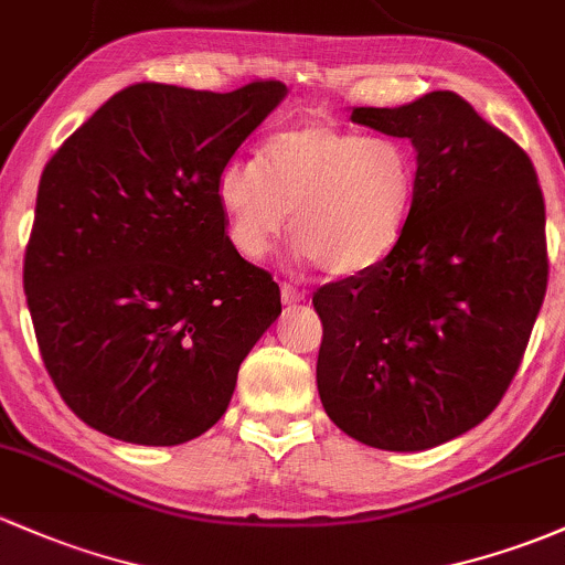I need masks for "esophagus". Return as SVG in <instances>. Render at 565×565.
Segmentation results:
<instances>
[{"label": "esophagus", "mask_w": 565, "mask_h": 565, "mask_svg": "<svg viewBox=\"0 0 565 565\" xmlns=\"http://www.w3.org/2000/svg\"><path fill=\"white\" fill-rule=\"evenodd\" d=\"M280 294H282V305H299V301H305V290L296 288L294 282H282Z\"/></svg>", "instance_id": "obj_1"}]
</instances>
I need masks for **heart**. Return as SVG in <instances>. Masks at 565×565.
I'll list each match as a JSON object with an SVG mask.
<instances>
[{"label":"heart","instance_id":"obj_1","mask_svg":"<svg viewBox=\"0 0 565 565\" xmlns=\"http://www.w3.org/2000/svg\"><path fill=\"white\" fill-rule=\"evenodd\" d=\"M417 163L404 139L301 124L266 142L264 159L217 169L215 199L245 258L288 226L299 256L329 277L372 271L396 250L412 215Z\"/></svg>","mask_w":565,"mask_h":565}]
</instances>
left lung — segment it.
Wrapping results in <instances>:
<instances>
[{
  "label": "left lung",
  "instance_id": "1",
  "mask_svg": "<svg viewBox=\"0 0 565 565\" xmlns=\"http://www.w3.org/2000/svg\"><path fill=\"white\" fill-rule=\"evenodd\" d=\"M350 120L409 139L417 191L396 250L312 296L318 393L361 445L430 450L479 426L523 361L547 290L544 196L525 150L452 90Z\"/></svg>",
  "mask_w": 565,
  "mask_h": 565
}]
</instances>
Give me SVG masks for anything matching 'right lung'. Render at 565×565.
<instances>
[{"label":"right lung","instance_id":"obj_1","mask_svg":"<svg viewBox=\"0 0 565 565\" xmlns=\"http://www.w3.org/2000/svg\"><path fill=\"white\" fill-rule=\"evenodd\" d=\"M285 94L137 83L47 161L23 290L47 374L86 426L172 447L228 409L282 305L228 239L215 178Z\"/></svg>","mask_w":565,"mask_h":565}]
</instances>
